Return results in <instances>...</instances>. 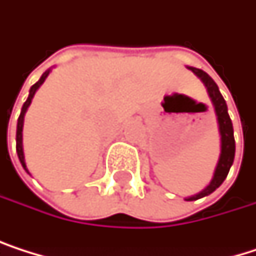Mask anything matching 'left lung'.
Returning <instances> with one entry per match:
<instances>
[{"label":"left lung","instance_id":"1","mask_svg":"<svg viewBox=\"0 0 256 256\" xmlns=\"http://www.w3.org/2000/svg\"><path fill=\"white\" fill-rule=\"evenodd\" d=\"M190 69L202 80V82L205 84V87L208 90V94H210L212 106L216 108V114H217V120H218V130H220V136H222V152H220V158H218V163H217L212 181L210 182V186L204 192L187 199V200H196V199H200V198L212 193L217 187H220V184L228 176V172L234 163L236 140H234L232 122H231V118L228 114V107H226V102H225V100H223L217 84L214 82V80L206 72L196 69V68H190Z\"/></svg>","mask_w":256,"mask_h":256}]
</instances>
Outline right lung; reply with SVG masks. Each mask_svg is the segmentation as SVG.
<instances>
[{"instance_id": "add662e5", "label": "right lung", "mask_w": 256, "mask_h": 256, "mask_svg": "<svg viewBox=\"0 0 256 256\" xmlns=\"http://www.w3.org/2000/svg\"><path fill=\"white\" fill-rule=\"evenodd\" d=\"M48 74H50V70H46L42 76H40V80L30 88V94H28V100L24 102V106H22V110H20V114H19V119H18V128H16V152H18V156H19V162H20V164H22V168L26 170V166H25V160H24V150H22V126H24V116H25V112H26V108H28V106L31 104V100H33V96H34V93H36V90L40 87V84L45 81V78L48 76ZM28 172V170H26Z\"/></svg>"}]
</instances>
